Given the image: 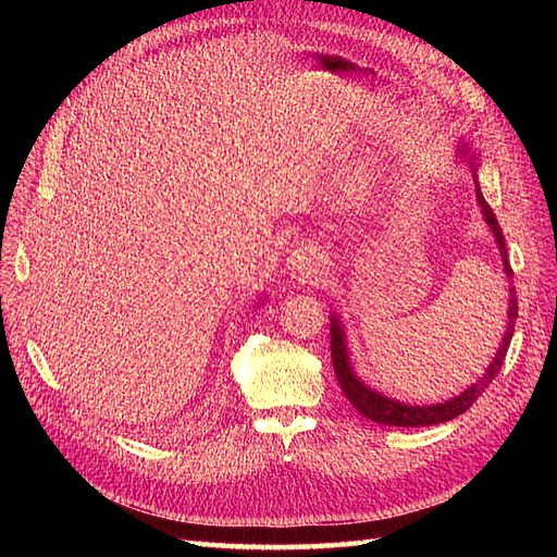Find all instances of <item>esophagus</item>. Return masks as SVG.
<instances>
[{"instance_id":"obj_1","label":"esophagus","mask_w":557,"mask_h":557,"mask_svg":"<svg viewBox=\"0 0 557 557\" xmlns=\"http://www.w3.org/2000/svg\"><path fill=\"white\" fill-rule=\"evenodd\" d=\"M320 267H323V256H320V250L315 246L309 244H301L297 246L288 258H285V269H288V274L295 281H311L318 272Z\"/></svg>"}]
</instances>
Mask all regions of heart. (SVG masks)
<instances>
[{
    "label": "heart",
    "instance_id": "b5f03b06",
    "mask_svg": "<svg viewBox=\"0 0 557 557\" xmlns=\"http://www.w3.org/2000/svg\"><path fill=\"white\" fill-rule=\"evenodd\" d=\"M356 188H358V193H360V195H362V197H364V193H367V188H369V185H367V183H364V181H362V183H360V185H356Z\"/></svg>",
    "mask_w": 557,
    "mask_h": 557
}]
</instances>
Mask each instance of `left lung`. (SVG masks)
I'll use <instances>...</instances> for the list:
<instances>
[{"label": "left lung", "instance_id": "8db88e82", "mask_svg": "<svg viewBox=\"0 0 557 557\" xmlns=\"http://www.w3.org/2000/svg\"><path fill=\"white\" fill-rule=\"evenodd\" d=\"M458 158L469 166L471 176H474V190H476V201L481 207L483 213V221L491 227L493 237L497 242L499 248V256H502V264H504V274L511 281L513 272H511V264L507 258V244H504V234L499 230L497 218L493 213V209L487 207V201L481 193V183H479V156L476 150L469 146V141H460L458 144ZM516 318H518V299H516V288L513 283H509V309H507V330L502 334V342L499 348L495 352V358L491 360V364L485 367L483 376L471 383L467 391H462L460 395H455L442 404H423V407H418V404H404L399 399L387 397L374 387H369L358 374L356 369H352L350 362V350H348V342H346V332H344V323L342 318L332 313L330 315V344H332V364H334V374L339 379L342 391L346 395V399L352 404V407L358 409V413H362L364 418L374 420L379 425H393V428H425V425H440L446 423V420L458 418L460 413H465L471 404L476 401V397L485 391L487 385L493 383V379L499 374V369L504 364V358H507V350L511 344V336H513V325H516Z\"/></svg>", "mask_w": 557, "mask_h": 557}]
</instances>
